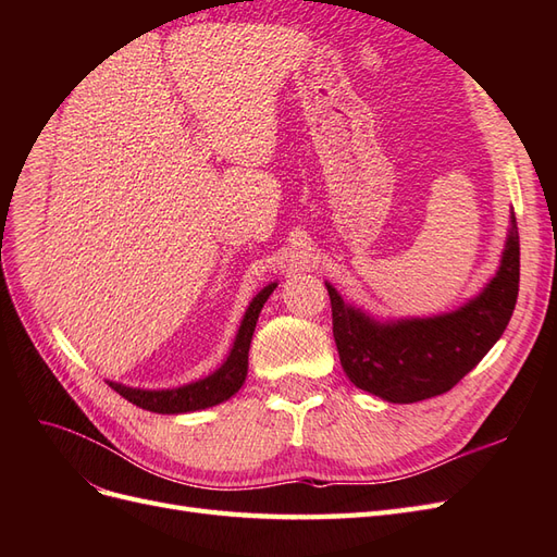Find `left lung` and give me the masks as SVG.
Returning a JSON list of instances; mask_svg holds the SVG:
<instances>
[{"label":"left lung","instance_id":"1","mask_svg":"<svg viewBox=\"0 0 557 557\" xmlns=\"http://www.w3.org/2000/svg\"><path fill=\"white\" fill-rule=\"evenodd\" d=\"M520 281L516 215L502 267L487 288L462 309L401 323H374L348 307L332 285V332L346 376L362 391L395 404H413L448 393L474 369L507 330Z\"/></svg>","mask_w":557,"mask_h":557}]
</instances>
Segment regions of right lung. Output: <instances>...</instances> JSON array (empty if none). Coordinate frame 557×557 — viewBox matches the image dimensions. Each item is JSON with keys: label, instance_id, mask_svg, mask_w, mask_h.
I'll return each mask as SVG.
<instances>
[{"label": "right lung", "instance_id": "right-lung-1", "mask_svg": "<svg viewBox=\"0 0 557 557\" xmlns=\"http://www.w3.org/2000/svg\"><path fill=\"white\" fill-rule=\"evenodd\" d=\"M274 288H276V283L267 285V288L262 293H258L256 299L250 301V307L242 320L237 342H234L225 364L218 369V372H213L211 376L195 381L190 385L176 387V391H137V387H127L121 383H109V385L117 395H123L127 401L137 404V407H141L146 411H153V413H188V411L215 407V404L230 399L246 381L248 348H250V339H252V330H256L262 305L267 301V297L274 293Z\"/></svg>", "mask_w": 557, "mask_h": 557}]
</instances>
